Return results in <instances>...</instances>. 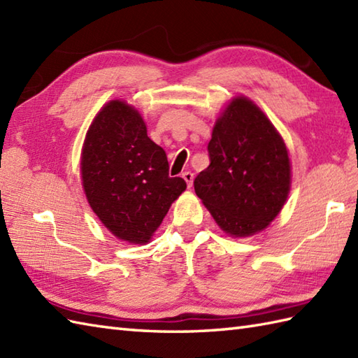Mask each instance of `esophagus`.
<instances>
[{"mask_svg": "<svg viewBox=\"0 0 358 358\" xmlns=\"http://www.w3.org/2000/svg\"><path fill=\"white\" fill-rule=\"evenodd\" d=\"M181 177L185 178V181L187 183V187H191L192 186V183H194V173L192 172H183V175H181Z\"/></svg>", "mask_w": 358, "mask_h": 358, "instance_id": "obj_1", "label": "esophagus"}]
</instances>
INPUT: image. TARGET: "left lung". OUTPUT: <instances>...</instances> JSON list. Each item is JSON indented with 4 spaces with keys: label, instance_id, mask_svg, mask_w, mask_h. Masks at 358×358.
<instances>
[{
    "label": "left lung",
    "instance_id": "1",
    "mask_svg": "<svg viewBox=\"0 0 358 358\" xmlns=\"http://www.w3.org/2000/svg\"><path fill=\"white\" fill-rule=\"evenodd\" d=\"M210 163L194 180L195 194L234 237L263 231L291 189V162L277 129L257 106L237 96L217 120Z\"/></svg>",
    "mask_w": 358,
    "mask_h": 358
}]
</instances>
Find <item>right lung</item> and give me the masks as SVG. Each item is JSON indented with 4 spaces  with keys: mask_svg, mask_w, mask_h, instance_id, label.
<instances>
[{
    "mask_svg": "<svg viewBox=\"0 0 358 358\" xmlns=\"http://www.w3.org/2000/svg\"><path fill=\"white\" fill-rule=\"evenodd\" d=\"M90 208L117 238L144 245L162 224L186 181L169 177L163 148L148 136L140 112L113 100L96 113L81 154Z\"/></svg>",
    "mask_w": 358,
    "mask_h": 358,
    "instance_id": "obj_1",
    "label": "right lung"
}]
</instances>
